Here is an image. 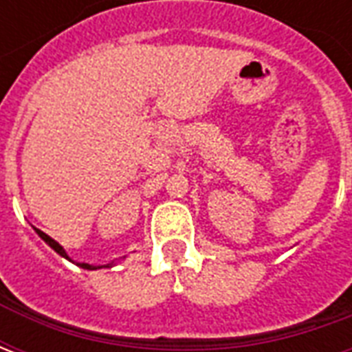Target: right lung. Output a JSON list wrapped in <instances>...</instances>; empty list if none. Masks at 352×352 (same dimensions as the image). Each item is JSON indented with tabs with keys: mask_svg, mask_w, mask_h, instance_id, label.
Segmentation results:
<instances>
[{
	"mask_svg": "<svg viewBox=\"0 0 352 352\" xmlns=\"http://www.w3.org/2000/svg\"><path fill=\"white\" fill-rule=\"evenodd\" d=\"M35 232H37V236L41 237V239H43V241H45V243L49 245L50 249H54V251H56L58 254H60V256H64L65 260H69V262H73V260L69 258V254L65 252L64 247H62V245L58 243V241H54L52 237L47 236V234H45V232H41V230L35 228ZM73 264H77V265H79V267H82V270H100V267H111V265H113V264H107V265H92V264H87V262H73Z\"/></svg>",
	"mask_w": 352,
	"mask_h": 352,
	"instance_id": "right-lung-1",
	"label": "right lung"
}]
</instances>
